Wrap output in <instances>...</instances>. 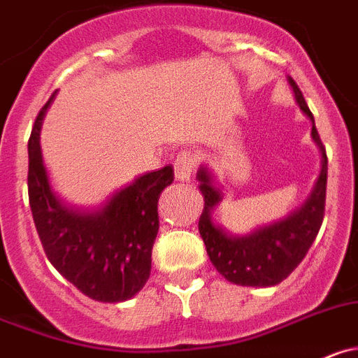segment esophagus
<instances>
[{
  "instance_id": "obj_1",
  "label": "esophagus",
  "mask_w": 358,
  "mask_h": 358,
  "mask_svg": "<svg viewBox=\"0 0 358 358\" xmlns=\"http://www.w3.org/2000/svg\"><path fill=\"white\" fill-rule=\"evenodd\" d=\"M195 156L189 151L179 152V156L173 162V173H176V181H189L192 173L195 170Z\"/></svg>"
}]
</instances>
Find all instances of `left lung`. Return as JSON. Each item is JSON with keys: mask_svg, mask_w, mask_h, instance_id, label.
I'll use <instances>...</instances> for the list:
<instances>
[{"mask_svg": "<svg viewBox=\"0 0 358 358\" xmlns=\"http://www.w3.org/2000/svg\"><path fill=\"white\" fill-rule=\"evenodd\" d=\"M288 84L295 94L301 110L313 122L311 137L322 155V170L306 202L278 221L253 228L251 232L230 234L214 223L213 210L223 202V192L214 182L207 166H200L196 179L203 195V210L199 221V232L206 244L207 255L216 271L227 281L241 287H274L287 279L304 260L306 253L315 243L323 221L327 193V155L315 126V117L292 77Z\"/></svg>", "mask_w": 358, "mask_h": 358, "instance_id": "1", "label": "left lung"}]
</instances>
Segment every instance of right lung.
I'll use <instances>...</instances> for the list:
<instances>
[{
    "label": "right lung",
    "instance_id": "obj_1",
    "mask_svg": "<svg viewBox=\"0 0 358 358\" xmlns=\"http://www.w3.org/2000/svg\"><path fill=\"white\" fill-rule=\"evenodd\" d=\"M43 105L28 142V193L47 258L84 295L98 302H124L144 288L159 228L158 199L173 181L172 166L148 172L117 189L96 209H75L54 192L43 163L40 131Z\"/></svg>",
    "mask_w": 358,
    "mask_h": 358
}]
</instances>
